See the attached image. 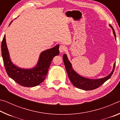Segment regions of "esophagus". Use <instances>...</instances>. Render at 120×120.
Returning a JSON list of instances; mask_svg holds the SVG:
<instances>
[{
  "label": "esophagus",
  "instance_id": "34e87169",
  "mask_svg": "<svg viewBox=\"0 0 120 120\" xmlns=\"http://www.w3.org/2000/svg\"><path fill=\"white\" fill-rule=\"evenodd\" d=\"M66 50V46L64 45H61L59 47V51L60 53L64 52Z\"/></svg>",
  "mask_w": 120,
  "mask_h": 120
}]
</instances>
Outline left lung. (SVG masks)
<instances>
[{
    "label": "left lung",
    "mask_w": 120,
    "mask_h": 120,
    "mask_svg": "<svg viewBox=\"0 0 120 120\" xmlns=\"http://www.w3.org/2000/svg\"><path fill=\"white\" fill-rule=\"evenodd\" d=\"M109 26L113 30V34L114 35L115 40H116V35H115L114 30L112 26L110 25H109ZM63 60H64L65 68H66L68 76L70 82L77 88L84 90H93V89L97 88L103 84H104L106 81L111 78L114 72V70L115 66V62L113 65L112 71L108 76L103 78L93 79L85 78V77H82L77 74L72 68V64L69 61V60H68L67 56L66 54H64L63 55Z\"/></svg>",
    "instance_id": "8db88e82"
}]
</instances>
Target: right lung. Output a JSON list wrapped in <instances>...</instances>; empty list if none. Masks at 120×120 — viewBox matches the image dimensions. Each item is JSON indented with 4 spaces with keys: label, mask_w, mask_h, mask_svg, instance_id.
Segmentation results:
<instances>
[{
    "label": "right lung",
    "mask_w": 120,
    "mask_h": 120,
    "mask_svg": "<svg viewBox=\"0 0 120 120\" xmlns=\"http://www.w3.org/2000/svg\"><path fill=\"white\" fill-rule=\"evenodd\" d=\"M10 23L9 26L12 23ZM59 45L46 50L41 53L38 62L34 68H19L11 62L4 35L1 43V54L5 69L8 76L22 86L31 87L38 86L46 78L49 68L54 56L59 54Z\"/></svg>",
    "instance_id": "1"
}]
</instances>
